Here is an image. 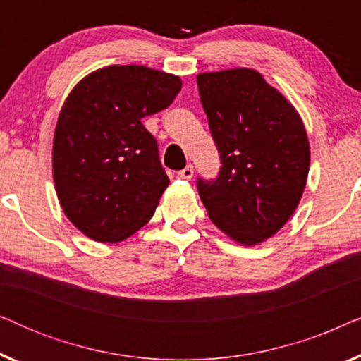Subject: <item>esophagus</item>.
Segmentation results:
<instances>
[{
	"instance_id": "obj_1",
	"label": "esophagus",
	"mask_w": 361,
	"mask_h": 361,
	"mask_svg": "<svg viewBox=\"0 0 361 361\" xmlns=\"http://www.w3.org/2000/svg\"><path fill=\"white\" fill-rule=\"evenodd\" d=\"M179 177H182V179H192V177H194V167L190 164L185 166L184 169L179 171Z\"/></svg>"
}]
</instances>
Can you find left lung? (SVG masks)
Instances as JSON below:
<instances>
[{
  "label": "left lung",
  "instance_id": "left-lung-1",
  "mask_svg": "<svg viewBox=\"0 0 361 361\" xmlns=\"http://www.w3.org/2000/svg\"><path fill=\"white\" fill-rule=\"evenodd\" d=\"M197 85L221 159L215 180L199 179L200 199L228 238L263 243L290 219L307 182L302 118L253 68L199 73Z\"/></svg>",
  "mask_w": 361,
  "mask_h": 361
}]
</instances>
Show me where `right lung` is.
<instances>
[{"instance_id": "1", "label": "right lung", "mask_w": 361, "mask_h": 361, "mask_svg": "<svg viewBox=\"0 0 361 361\" xmlns=\"http://www.w3.org/2000/svg\"><path fill=\"white\" fill-rule=\"evenodd\" d=\"M180 87L172 73L110 66L68 93L54 133L52 174L63 214L88 238L118 243L154 215L169 177L141 120L169 106Z\"/></svg>"}]
</instances>
